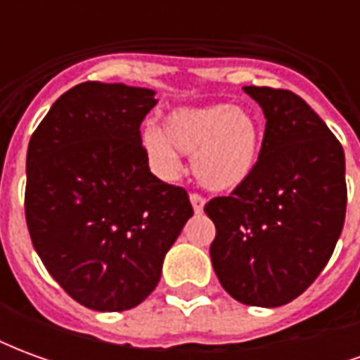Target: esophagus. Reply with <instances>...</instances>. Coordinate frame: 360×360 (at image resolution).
<instances>
[{
	"instance_id": "1",
	"label": "esophagus",
	"mask_w": 360,
	"mask_h": 360,
	"mask_svg": "<svg viewBox=\"0 0 360 360\" xmlns=\"http://www.w3.org/2000/svg\"><path fill=\"white\" fill-rule=\"evenodd\" d=\"M188 198H191V204H193V208H195L196 214H200L204 208V202H206V200H204V196L198 195V193H191Z\"/></svg>"
}]
</instances>
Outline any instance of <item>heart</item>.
Masks as SVG:
<instances>
[{"instance_id":"obj_1","label":"heart","mask_w":360,"mask_h":360,"mask_svg":"<svg viewBox=\"0 0 360 360\" xmlns=\"http://www.w3.org/2000/svg\"><path fill=\"white\" fill-rule=\"evenodd\" d=\"M142 146L158 172L172 175L179 156H193V173L210 191H231L255 169L260 152V127L245 108L212 103L179 108L165 117L164 131L146 127Z\"/></svg>"}]
</instances>
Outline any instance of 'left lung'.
I'll use <instances>...</instances> for the list:
<instances>
[{"instance_id": "8db88e82", "label": "left lung", "mask_w": 360, "mask_h": 360, "mask_svg": "<svg viewBox=\"0 0 360 360\" xmlns=\"http://www.w3.org/2000/svg\"><path fill=\"white\" fill-rule=\"evenodd\" d=\"M243 90L266 117L257 165L204 212L216 226L210 258L221 287L243 304L270 309L307 291L332 257L347 208L345 156L301 96Z\"/></svg>"}]
</instances>
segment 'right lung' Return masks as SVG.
Instances as JSON below:
<instances>
[{"label": "right lung", "mask_w": 360, "mask_h": 360, "mask_svg": "<svg viewBox=\"0 0 360 360\" xmlns=\"http://www.w3.org/2000/svg\"><path fill=\"white\" fill-rule=\"evenodd\" d=\"M154 94L81 82L59 96L28 142V233L51 278L86 309L141 304L193 216L187 191L150 173L141 123Z\"/></svg>", "instance_id": "obj_1"}]
</instances>
